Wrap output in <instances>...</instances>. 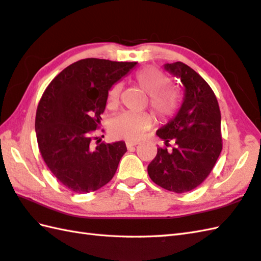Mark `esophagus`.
<instances>
[{"label":"esophagus","instance_id":"obj_1","mask_svg":"<svg viewBox=\"0 0 261 261\" xmlns=\"http://www.w3.org/2000/svg\"><path fill=\"white\" fill-rule=\"evenodd\" d=\"M125 143H126V147H127V148H131V147L137 146L139 142H138V141H134V140H127Z\"/></svg>","mask_w":261,"mask_h":261}]
</instances>
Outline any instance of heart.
<instances>
[{"mask_svg": "<svg viewBox=\"0 0 261 261\" xmlns=\"http://www.w3.org/2000/svg\"><path fill=\"white\" fill-rule=\"evenodd\" d=\"M138 86L149 94V105L160 119L173 116L180 107V93L175 87L167 86L168 76L153 66L138 70L134 76ZM121 83H115L108 93V108L114 109L120 102ZM152 116L146 112H122L111 121V131L124 139L136 140L152 125Z\"/></svg>", "mask_w": 261, "mask_h": 261, "instance_id": "heart-1", "label": "heart"}]
</instances>
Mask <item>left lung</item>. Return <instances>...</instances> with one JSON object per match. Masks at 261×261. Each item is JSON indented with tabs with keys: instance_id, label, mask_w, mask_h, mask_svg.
<instances>
[{
	"instance_id": "8db88e82",
	"label": "left lung",
	"mask_w": 261,
	"mask_h": 261,
	"mask_svg": "<svg viewBox=\"0 0 261 261\" xmlns=\"http://www.w3.org/2000/svg\"><path fill=\"white\" fill-rule=\"evenodd\" d=\"M164 68L180 80L184 98L175 118L156 132L173 149L159 148L148 174L165 190L185 193L202 184L222 150L221 112L212 88L190 66L177 62Z\"/></svg>"
}]
</instances>
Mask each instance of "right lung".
Listing matches in <instances>:
<instances>
[{"instance_id": "right-lung-1", "label": "right lung", "mask_w": 261, "mask_h": 261, "mask_svg": "<svg viewBox=\"0 0 261 261\" xmlns=\"http://www.w3.org/2000/svg\"><path fill=\"white\" fill-rule=\"evenodd\" d=\"M137 63L86 58L55 77L39 102L36 135L54 176L75 193L97 191L113 178L126 152L124 141L93 147L109 90Z\"/></svg>"}]
</instances>
